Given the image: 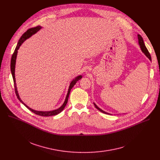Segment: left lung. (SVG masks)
Listing matches in <instances>:
<instances>
[{"instance_id": "8db88e82", "label": "left lung", "mask_w": 160, "mask_h": 160, "mask_svg": "<svg viewBox=\"0 0 160 160\" xmlns=\"http://www.w3.org/2000/svg\"><path fill=\"white\" fill-rule=\"evenodd\" d=\"M138 39H139V45H140V47H141V49L142 51V52H144V54L149 58V59L151 61V55H150V54H149L148 50L147 49V48H146V45H145V44H144V40H143L142 37L140 35H138ZM94 104L95 107H96L98 110H99L101 112H103V113H105V114H108V115H109V113H108V112L104 111L103 110H102L101 109H100L95 103H94Z\"/></svg>"}]
</instances>
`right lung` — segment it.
I'll use <instances>...</instances> for the list:
<instances>
[{
  "label": "right lung",
  "instance_id": "obj_1",
  "mask_svg": "<svg viewBox=\"0 0 160 160\" xmlns=\"http://www.w3.org/2000/svg\"><path fill=\"white\" fill-rule=\"evenodd\" d=\"M41 27L38 26L34 28H31L30 29H28L26 32H25L22 35L20 39L19 40L18 44L16 45V48L14 51V53L12 55V58H11V73H12V78H13V81H14V90H15V93L16 95L18 98V99H19V101L23 104L28 109H30L31 111H32L33 112H34L35 114L39 116H42V117H49V116H54V115H56L58 114H59V112H61L64 108V107L66 106L67 102H68V98H69V95L70 93V91L72 90V88H73V87L75 85V83H77V81H78L79 80H80L82 78V75H79L78 77H77L76 78H75L70 83V87L69 88H68V94L66 95L65 101L63 103V104L59 108L57 109L53 110V111H35L34 109H31L30 108H29L28 106H27L23 102L21 101V99H20L18 90H17V87H16V80H15V65H16V56H17V53H18V50L19 49V47L21 45V44L23 43V42L25 40H26L27 38H28L29 37H30L32 35L35 34V33H37L38 30H40L41 29Z\"/></svg>",
  "mask_w": 160,
  "mask_h": 160
}]
</instances>
